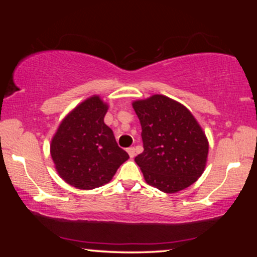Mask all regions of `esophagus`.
Returning <instances> with one entry per match:
<instances>
[{"instance_id":"1","label":"esophagus","mask_w":257,"mask_h":257,"mask_svg":"<svg viewBox=\"0 0 257 257\" xmlns=\"http://www.w3.org/2000/svg\"><path fill=\"white\" fill-rule=\"evenodd\" d=\"M127 153H128V156L131 157V158H135V156H136V150H135V147H128V149H127Z\"/></svg>"}]
</instances>
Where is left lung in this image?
Returning a JSON list of instances; mask_svg holds the SVG:
<instances>
[{
  "label": "left lung",
  "instance_id": "left-lung-1",
  "mask_svg": "<svg viewBox=\"0 0 257 257\" xmlns=\"http://www.w3.org/2000/svg\"><path fill=\"white\" fill-rule=\"evenodd\" d=\"M133 108L144 146L135 160L147 184L165 193L194 184L205 170L208 142L191 112L161 94L137 100Z\"/></svg>",
  "mask_w": 257,
  "mask_h": 257
}]
</instances>
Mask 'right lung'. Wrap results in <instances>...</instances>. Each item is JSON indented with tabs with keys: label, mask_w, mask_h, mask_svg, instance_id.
<instances>
[{
	"label": "right lung",
	"mask_w": 257,
	"mask_h": 257,
	"mask_svg": "<svg viewBox=\"0 0 257 257\" xmlns=\"http://www.w3.org/2000/svg\"><path fill=\"white\" fill-rule=\"evenodd\" d=\"M107 105L98 96L79 104L59 125L50 152L63 180L79 189L107 184L128 154L104 122Z\"/></svg>",
	"instance_id": "obj_1"
}]
</instances>
